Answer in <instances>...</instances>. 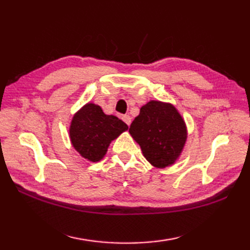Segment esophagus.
I'll return each instance as SVG.
<instances>
[{"label":"esophagus","instance_id":"obj_1","mask_svg":"<svg viewBox=\"0 0 250 250\" xmlns=\"http://www.w3.org/2000/svg\"><path fill=\"white\" fill-rule=\"evenodd\" d=\"M122 120H124L128 125H131V117L129 115H124V116H122Z\"/></svg>","mask_w":250,"mask_h":250}]
</instances>
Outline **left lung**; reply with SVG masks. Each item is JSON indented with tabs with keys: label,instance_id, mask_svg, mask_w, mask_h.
I'll use <instances>...</instances> for the list:
<instances>
[{
	"label": "left lung",
	"instance_id": "left-lung-1",
	"mask_svg": "<svg viewBox=\"0 0 250 250\" xmlns=\"http://www.w3.org/2000/svg\"><path fill=\"white\" fill-rule=\"evenodd\" d=\"M129 132L141 146L146 160L159 168L176 162L187 140L183 117L174 105L160 101H150L142 106Z\"/></svg>",
	"mask_w": 250,
	"mask_h": 250
}]
</instances>
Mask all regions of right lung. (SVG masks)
<instances>
[{"mask_svg": "<svg viewBox=\"0 0 250 250\" xmlns=\"http://www.w3.org/2000/svg\"><path fill=\"white\" fill-rule=\"evenodd\" d=\"M128 130L124 121L106 115L99 105L88 103L74 115L70 125L73 147L88 161L98 162L106 155L111 141Z\"/></svg>", "mask_w": 250, "mask_h": 250, "instance_id": "1", "label": "right lung"}]
</instances>
